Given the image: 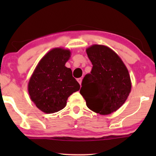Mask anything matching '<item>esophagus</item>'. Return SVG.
Segmentation results:
<instances>
[{"instance_id":"1","label":"esophagus","mask_w":156,"mask_h":156,"mask_svg":"<svg viewBox=\"0 0 156 156\" xmlns=\"http://www.w3.org/2000/svg\"><path fill=\"white\" fill-rule=\"evenodd\" d=\"M77 80H78V83H79V84L80 85V84H81V82H82V78H78V79H77Z\"/></svg>"}]
</instances>
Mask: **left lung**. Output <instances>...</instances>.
I'll list each match as a JSON object with an SVG mask.
<instances>
[{
	"instance_id": "8db88e82",
	"label": "left lung",
	"mask_w": 156,
	"mask_h": 156,
	"mask_svg": "<svg viewBox=\"0 0 156 156\" xmlns=\"http://www.w3.org/2000/svg\"><path fill=\"white\" fill-rule=\"evenodd\" d=\"M93 67L84 76L80 93L87 107L100 114H109L119 108L128 98L131 83L128 69L119 55L104 45L87 49Z\"/></svg>"
}]
</instances>
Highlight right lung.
I'll return each mask as SVG.
<instances>
[{
    "mask_svg": "<svg viewBox=\"0 0 156 156\" xmlns=\"http://www.w3.org/2000/svg\"><path fill=\"white\" fill-rule=\"evenodd\" d=\"M69 57L68 50H51L40 60L30 78L28 86L30 98L37 108L46 114L63 109L67 98L80 89L71 69L65 67Z\"/></svg>",
    "mask_w": 156,
    "mask_h": 156,
    "instance_id": "1",
    "label": "right lung"
}]
</instances>
